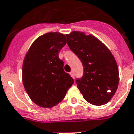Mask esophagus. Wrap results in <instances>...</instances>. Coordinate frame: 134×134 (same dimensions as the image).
I'll use <instances>...</instances> for the list:
<instances>
[{
	"mask_svg": "<svg viewBox=\"0 0 134 134\" xmlns=\"http://www.w3.org/2000/svg\"><path fill=\"white\" fill-rule=\"evenodd\" d=\"M70 75H71V76H72V77H73V78H75V74H74V72H71L70 73Z\"/></svg>",
	"mask_w": 134,
	"mask_h": 134,
	"instance_id": "1",
	"label": "esophagus"
}]
</instances>
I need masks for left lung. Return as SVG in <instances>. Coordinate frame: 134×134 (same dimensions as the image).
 <instances>
[{"label":"left lung","instance_id":"8db88e82","mask_svg":"<svg viewBox=\"0 0 134 134\" xmlns=\"http://www.w3.org/2000/svg\"><path fill=\"white\" fill-rule=\"evenodd\" d=\"M70 49L81 60L84 73L76 80L87 102L94 105L109 102L119 85V69L111 52L92 35L73 31L66 35Z\"/></svg>","mask_w":134,"mask_h":134}]
</instances>
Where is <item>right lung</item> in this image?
<instances>
[{
    "mask_svg": "<svg viewBox=\"0 0 134 134\" xmlns=\"http://www.w3.org/2000/svg\"><path fill=\"white\" fill-rule=\"evenodd\" d=\"M67 43L59 32H47L32 44L23 64V82L30 99L43 108L59 104L74 80L63 69L59 51Z\"/></svg>",
    "mask_w": 134,
    "mask_h": 134,
    "instance_id": "add662e5",
    "label": "right lung"
}]
</instances>
